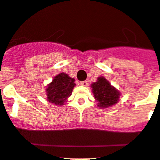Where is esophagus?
<instances>
[{"label":"esophagus","mask_w":160,"mask_h":160,"mask_svg":"<svg viewBox=\"0 0 160 160\" xmlns=\"http://www.w3.org/2000/svg\"><path fill=\"white\" fill-rule=\"evenodd\" d=\"M80 84L81 85V86L87 87V86H88V81H86V80H85V81H82V82H80Z\"/></svg>","instance_id":"esophagus-1"}]
</instances>
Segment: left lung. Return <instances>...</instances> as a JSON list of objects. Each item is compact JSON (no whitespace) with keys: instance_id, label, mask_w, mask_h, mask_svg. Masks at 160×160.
<instances>
[{"instance_id":"8db88e82","label":"left lung","mask_w":160,"mask_h":160,"mask_svg":"<svg viewBox=\"0 0 160 160\" xmlns=\"http://www.w3.org/2000/svg\"><path fill=\"white\" fill-rule=\"evenodd\" d=\"M91 87L98 106L100 108H108L119 102L120 92L112 86L105 77H98L97 81L91 83Z\"/></svg>"}]
</instances>
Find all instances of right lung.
<instances>
[{"instance_id":"obj_1","label":"right lung","mask_w":160,"mask_h":160,"mask_svg":"<svg viewBox=\"0 0 160 160\" xmlns=\"http://www.w3.org/2000/svg\"><path fill=\"white\" fill-rule=\"evenodd\" d=\"M74 82L73 78L64 72L55 76L46 88L47 100L54 105H64L68 98L72 94V89L76 85Z\"/></svg>"}]
</instances>
